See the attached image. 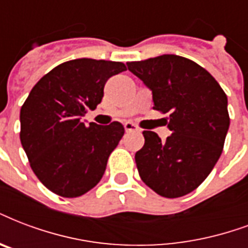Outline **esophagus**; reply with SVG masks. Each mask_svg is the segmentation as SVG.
Returning <instances> with one entry per match:
<instances>
[{
    "instance_id": "esophagus-1",
    "label": "esophagus",
    "mask_w": 248,
    "mask_h": 248,
    "mask_svg": "<svg viewBox=\"0 0 248 248\" xmlns=\"http://www.w3.org/2000/svg\"><path fill=\"white\" fill-rule=\"evenodd\" d=\"M124 130H126L127 132L139 131V128H138L137 124H134L132 122H126V124H124Z\"/></svg>"
}]
</instances>
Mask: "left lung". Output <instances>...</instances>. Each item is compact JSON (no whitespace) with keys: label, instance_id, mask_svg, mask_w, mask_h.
<instances>
[{"label":"left lung","instance_id":"1","mask_svg":"<svg viewBox=\"0 0 248 248\" xmlns=\"http://www.w3.org/2000/svg\"><path fill=\"white\" fill-rule=\"evenodd\" d=\"M127 69L152 91L155 109L170 113L165 141L143 132L144 145L135 154L141 181L164 198L194 191L222 154L230 124L226 94L207 70L175 54L128 62Z\"/></svg>","mask_w":248,"mask_h":248}]
</instances>
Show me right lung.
Wrapping results in <instances>:
<instances>
[{
	"instance_id": "add662e5",
	"label": "right lung",
	"mask_w": 248,
	"mask_h": 248,
	"mask_svg": "<svg viewBox=\"0 0 248 248\" xmlns=\"http://www.w3.org/2000/svg\"><path fill=\"white\" fill-rule=\"evenodd\" d=\"M126 70L122 62L79 58L63 62L36 83L20 109V143L36 177L48 190L77 198L103 178L108 158L124 128L82 117L101 103L110 77Z\"/></svg>"
}]
</instances>
